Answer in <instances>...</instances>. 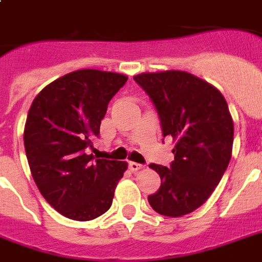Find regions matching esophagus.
<instances>
[{"label": "esophagus", "instance_id": "esophagus-1", "mask_svg": "<svg viewBox=\"0 0 262 262\" xmlns=\"http://www.w3.org/2000/svg\"><path fill=\"white\" fill-rule=\"evenodd\" d=\"M129 168H130L132 171H139V170H141V168H144L143 164L140 163H136V162H129Z\"/></svg>", "mask_w": 262, "mask_h": 262}]
</instances>
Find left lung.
<instances>
[{"instance_id":"obj_1","label":"left lung","mask_w":262,"mask_h":262,"mask_svg":"<svg viewBox=\"0 0 262 262\" xmlns=\"http://www.w3.org/2000/svg\"><path fill=\"white\" fill-rule=\"evenodd\" d=\"M133 79L154 103L163 137L175 141L170 167L149 164L162 185L148 203L160 215H187L209 199L231 159L234 123L227 102L219 90L187 72Z\"/></svg>"}]
</instances>
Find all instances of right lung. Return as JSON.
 Instances as JSON below:
<instances>
[{"label":"right lung","mask_w":262,"mask_h":262,"mask_svg":"<svg viewBox=\"0 0 262 262\" xmlns=\"http://www.w3.org/2000/svg\"><path fill=\"white\" fill-rule=\"evenodd\" d=\"M126 80L119 73L81 69L49 84L31 104L24 127L31 174L47 203L69 219L103 215L127 168L126 162L87 154L108 102Z\"/></svg>","instance_id":"right-lung-1"}]
</instances>
